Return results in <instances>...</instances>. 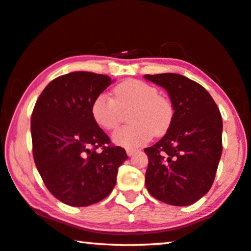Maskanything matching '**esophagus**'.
Instances as JSON below:
<instances>
[{"mask_svg":"<svg viewBox=\"0 0 251 251\" xmlns=\"http://www.w3.org/2000/svg\"><path fill=\"white\" fill-rule=\"evenodd\" d=\"M136 151L137 150H135V149H126V153L128 156H133L134 153H136Z\"/></svg>","mask_w":251,"mask_h":251,"instance_id":"obj_1","label":"esophagus"}]
</instances>
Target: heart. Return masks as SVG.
<instances>
[{
    "instance_id": "obj_1",
    "label": "heart",
    "mask_w": 251,
    "mask_h": 251,
    "mask_svg": "<svg viewBox=\"0 0 251 251\" xmlns=\"http://www.w3.org/2000/svg\"><path fill=\"white\" fill-rule=\"evenodd\" d=\"M115 98L101 93L91 104V115L96 124L106 130H114L122 119V110L133 108L128 122L132 125L119 128L113 141L119 146L134 149L154 136L165 134L172 124L174 108L168 98L160 96L156 87L137 79L119 83Z\"/></svg>"
}]
</instances>
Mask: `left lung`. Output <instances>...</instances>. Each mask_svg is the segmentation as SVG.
I'll return each mask as SVG.
<instances>
[{
  "label": "left lung",
  "mask_w": 251,
  "mask_h": 251,
  "mask_svg": "<svg viewBox=\"0 0 251 251\" xmlns=\"http://www.w3.org/2000/svg\"><path fill=\"white\" fill-rule=\"evenodd\" d=\"M169 93L174 116L168 132L147 147L146 188L176 206L197 202L212 186L222 153V117L200 83L178 74L145 75Z\"/></svg>",
  "instance_id": "left-lung-1"
}]
</instances>
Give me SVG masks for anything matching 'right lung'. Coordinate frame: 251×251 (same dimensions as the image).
Segmentation results:
<instances>
[{
	"label": "right lung",
	"instance_id": "right-lung-1",
	"mask_svg": "<svg viewBox=\"0 0 251 251\" xmlns=\"http://www.w3.org/2000/svg\"><path fill=\"white\" fill-rule=\"evenodd\" d=\"M110 83L108 75L88 71L60 75L43 89L31 115L35 166L50 193L68 205L105 199L127 160L91 115L94 99Z\"/></svg>",
	"mask_w": 251,
	"mask_h": 251
}]
</instances>
